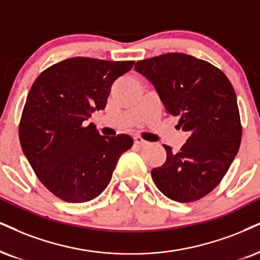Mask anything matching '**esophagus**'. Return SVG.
<instances>
[{
  "mask_svg": "<svg viewBox=\"0 0 260 260\" xmlns=\"http://www.w3.org/2000/svg\"><path fill=\"white\" fill-rule=\"evenodd\" d=\"M134 142H135L136 145L141 146V147H143V146H148V145H149V142H147V141L142 140V139H140V137H135V141H134Z\"/></svg>",
  "mask_w": 260,
  "mask_h": 260,
  "instance_id": "obj_1",
  "label": "esophagus"
}]
</instances>
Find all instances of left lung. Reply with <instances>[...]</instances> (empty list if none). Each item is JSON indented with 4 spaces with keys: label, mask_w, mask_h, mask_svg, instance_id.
Instances as JSON below:
<instances>
[{
    "label": "left lung",
    "mask_w": 260,
    "mask_h": 260,
    "mask_svg": "<svg viewBox=\"0 0 260 260\" xmlns=\"http://www.w3.org/2000/svg\"><path fill=\"white\" fill-rule=\"evenodd\" d=\"M135 70L154 85L177 129L188 140L177 153L164 145L166 161L152 170L160 191L191 203L212 191L225 176L241 143L242 126L232 83L212 63L183 53L140 60Z\"/></svg>",
    "instance_id": "8db88e82"
}]
</instances>
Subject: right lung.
Listing matches in <instances>:
<instances>
[{
    "instance_id": "obj_1",
    "label": "right lung",
    "mask_w": 260,
    "mask_h": 260,
    "mask_svg": "<svg viewBox=\"0 0 260 260\" xmlns=\"http://www.w3.org/2000/svg\"><path fill=\"white\" fill-rule=\"evenodd\" d=\"M135 61L71 57L44 70L28 91L19 140L35 174L66 203H86L110 183L129 135L101 136L85 120L105 110L111 86Z\"/></svg>"
}]
</instances>
